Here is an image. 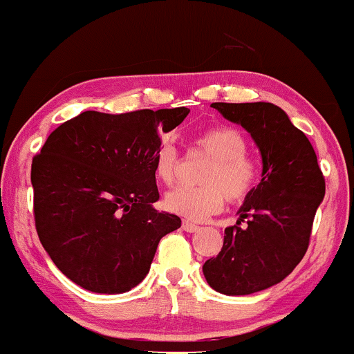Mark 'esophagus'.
Listing matches in <instances>:
<instances>
[{"instance_id":"1","label":"esophagus","mask_w":354,"mask_h":354,"mask_svg":"<svg viewBox=\"0 0 354 354\" xmlns=\"http://www.w3.org/2000/svg\"><path fill=\"white\" fill-rule=\"evenodd\" d=\"M183 230L188 231V233H196V231L200 230V226H198L196 223L188 221V219H185V221H183Z\"/></svg>"}]
</instances>
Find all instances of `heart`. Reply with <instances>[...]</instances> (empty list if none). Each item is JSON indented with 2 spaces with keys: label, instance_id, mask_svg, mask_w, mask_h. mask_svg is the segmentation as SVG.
<instances>
[{
  "label": "heart",
  "instance_id": "obj_1",
  "mask_svg": "<svg viewBox=\"0 0 354 354\" xmlns=\"http://www.w3.org/2000/svg\"><path fill=\"white\" fill-rule=\"evenodd\" d=\"M194 145L211 156L203 171V186H180L165 196V206L174 214L188 219H205L218 213L225 200L239 201L254 188L258 169L248 158L245 138L230 126H214L200 133ZM178 154L169 143L154 153L153 171L163 185H173L176 178Z\"/></svg>",
  "mask_w": 354,
  "mask_h": 354
}]
</instances>
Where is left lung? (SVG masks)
<instances>
[{
    "instance_id": "obj_1",
    "label": "left lung",
    "mask_w": 354,
    "mask_h": 354,
    "mask_svg": "<svg viewBox=\"0 0 354 354\" xmlns=\"http://www.w3.org/2000/svg\"><path fill=\"white\" fill-rule=\"evenodd\" d=\"M211 106L250 133L263 171L238 209L236 225L225 230L219 254L203 265V274L221 295L258 293L283 281L303 259L324 198V178L310 140L279 106L265 101Z\"/></svg>"
}]
</instances>
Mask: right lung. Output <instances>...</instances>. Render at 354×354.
<instances>
[{
    "label": "right lung",
    "instance_id": "add662e5",
    "mask_svg": "<svg viewBox=\"0 0 354 354\" xmlns=\"http://www.w3.org/2000/svg\"><path fill=\"white\" fill-rule=\"evenodd\" d=\"M188 113L84 111L48 136L31 165L36 231L73 283L126 293L148 274L160 239L180 228L176 214L153 208L160 200L153 160L161 135Z\"/></svg>",
    "mask_w": 354,
    "mask_h": 354
}]
</instances>
